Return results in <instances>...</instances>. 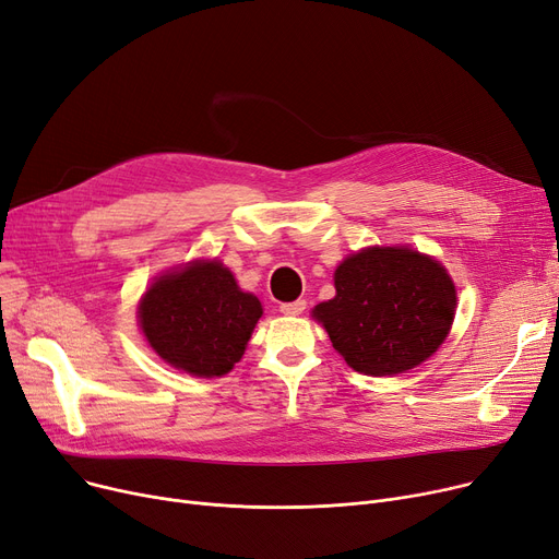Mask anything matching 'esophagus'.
<instances>
[{"label": "esophagus", "instance_id": "34e87169", "mask_svg": "<svg viewBox=\"0 0 559 559\" xmlns=\"http://www.w3.org/2000/svg\"><path fill=\"white\" fill-rule=\"evenodd\" d=\"M278 310H281L283 314H287V317H297V314H301V312L306 310V301H304V299H297V301H292V304H281Z\"/></svg>", "mask_w": 559, "mask_h": 559}]
</instances>
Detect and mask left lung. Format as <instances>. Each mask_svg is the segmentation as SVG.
<instances>
[{
  "label": "left lung",
  "mask_w": 559,
  "mask_h": 559,
  "mask_svg": "<svg viewBox=\"0 0 559 559\" xmlns=\"http://www.w3.org/2000/svg\"><path fill=\"white\" fill-rule=\"evenodd\" d=\"M335 299L319 304L333 348L367 376H392L430 358L451 331L455 285L437 260L403 247H371L335 270Z\"/></svg>",
  "instance_id": "8db88e82"
}]
</instances>
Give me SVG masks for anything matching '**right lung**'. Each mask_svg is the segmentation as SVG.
Wrapping results in <instances>:
<instances>
[{"label":"right lung","instance_id":"right-lung-1","mask_svg":"<svg viewBox=\"0 0 559 559\" xmlns=\"http://www.w3.org/2000/svg\"><path fill=\"white\" fill-rule=\"evenodd\" d=\"M262 314L222 262H192L160 276L138 308L140 326L156 354L192 376H224L240 362Z\"/></svg>","mask_w":559,"mask_h":559}]
</instances>
